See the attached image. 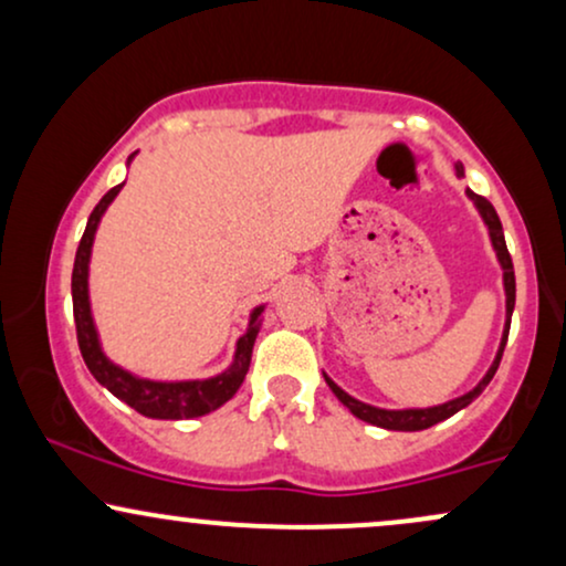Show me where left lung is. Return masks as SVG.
<instances>
[{
  "label": "left lung",
  "instance_id": "1",
  "mask_svg": "<svg viewBox=\"0 0 566 566\" xmlns=\"http://www.w3.org/2000/svg\"><path fill=\"white\" fill-rule=\"evenodd\" d=\"M454 172L463 175V165H454ZM469 193V199L476 205L479 216L484 218L486 229H490V239H492V247H495L497 252V261L503 265V284H505V329H503V340H500V350L495 356V361H492V367L486 369V375L482 380H479V386L473 388V391L458 396V399L447 401V405H439V407H426V409H380V407H373V405H365V401L354 399V396H348L343 391L337 382H333L324 375V380H327V386L333 388V394L337 399L346 405L350 412L356 415L359 420H365V423H373V426H380V428H388V431H423V428H431L441 423V420L452 418L454 412H460L463 407H469L473 399H476L479 394L484 391L486 386H490V380L495 378L497 367H500V359H503V350H505V340H509V329H511V314H513V303H516V276H513V263H511V255H509V247H505V237H503V226H500V218L495 212V207L490 205L484 197H479V193L473 191H465Z\"/></svg>",
  "mask_w": 566,
  "mask_h": 566
}]
</instances>
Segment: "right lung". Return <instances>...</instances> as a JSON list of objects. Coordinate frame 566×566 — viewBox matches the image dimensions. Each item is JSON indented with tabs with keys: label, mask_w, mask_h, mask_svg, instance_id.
Segmentation results:
<instances>
[{
	"label": "right lung",
	"mask_w": 566,
	"mask_h": 566,
	"mask_svg": "<svg viewBox=\"0 0 566 566\" xmlns=\"http://www.w3.org/2000/svg\"><path fill=\"white\" fill-rule=\"evenodd\" d=\"M133 159V157H129ZM122 186H114L95 205V210L90 212L87 229L82 233V242L76 247V261H74V274H71V297H74V322H76V340H80L82 359L87 365L93 378L106 386L116 399H122L129 405L135 412L146 415V418H159V420H188L199 418V415L212 412L220 405L231 399L239 391V386L244 382L247 369H250L252 359V346H255L258 335V319L263 314V305H258L250 316V327L239 337L237 354H233V365L226 373L216 375L210 380H180V382H157V380H143L129 375L127 369L112 365V361L103 356L101 343H97V333L93 324V314H90V295H87V265H90V250H93L95 229L101 223V216L106 212V207L112 205L116 193L122 191Z\"/></svg>",
	"instance_id": "add662e5"
}]
</instances>
